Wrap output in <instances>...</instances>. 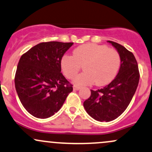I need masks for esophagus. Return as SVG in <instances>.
Here are the masks:
<instances>
[{
  "label": "esophagus",
  "mask_w": 152,
  "mask_h": 152,
  "mask_svg": "<svg viewBox=\"0 0 152 152\" xmlns=\"http://www.w3.org/2000/svg\"><path fill=\"white\" fill-rule=\"evenodd\" d=\"M79 89H80L79 86H73V90H79Z\"/></svg>",
  "instance_id": "34e87169"
}]
</instances>
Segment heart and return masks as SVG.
<instances>
[{"label":"heart","instance_id":"1","mask_svg":"<svg viewBox=\"0 0 152 152\" xmlns=\"http://www.w3.org/2000/svg\"><path fill=\"white\" fill-rule=\"evenodd\" d=\"M121 66L119 53L107 46L88 43L80 45L73 51V56H64L61 68L68 79H73L80 69L85 71L74 79L77 85L104 86L115 77Z\"/></svg>","mask_w":152,"mask_h":152}]
</instances>
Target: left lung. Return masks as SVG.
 I'll return each instance as SVG.
<instances>
[{
  "instance_id": "1",
  "label": "left lung",
  "mask_w": 152,
  "mask_h": 152,
  "mask_svg": "<svg viewBox=\"0 0 152 152\" xmlns=\"http://www.w3.org/2000/svg\"><path fill=\"white\" fill-rule=\"evenodd\" d=\"M121 56V68L113 81L103 89L91 90L84 107L91 118L100 122H110L118 118L129 105L136 92L140 74L135 56L125 47L108 41Z\"/></svg>"
}]
</instances>
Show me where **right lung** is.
<instances>
[{
    "label": "right lung",
    "instance_id": "add662e5",
    "mask_svg": "<svg viewBox=\"0 0 152 152\" xmlns=\"http://www.w3.org/2000/svg\"><path fill=\"white\" fill-rule=\"evenodd\" d=\"M73 42H41L24 53L15 74V87L21 104L37 118L59 110L73 85L61 71V59Z\"/></svg>",
    "mask_w": 152,
    "mask_h": 152
}]
</instances>
